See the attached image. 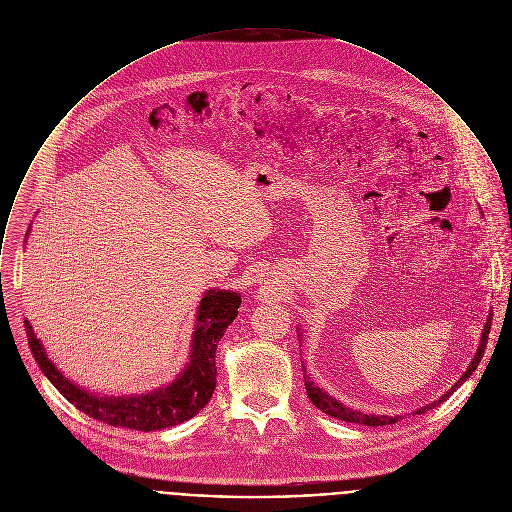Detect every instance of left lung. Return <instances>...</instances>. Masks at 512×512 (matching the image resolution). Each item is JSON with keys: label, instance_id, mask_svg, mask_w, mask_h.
<instances>
[{"label": "left lung", "instance_id": "left-lung-1", "mask_svg": "<svg viewBox=\"0 0 512 512\" xmlns=\"http://www.w3.org/2000/svg\"><path fill=\"white\" fill-rule=\"evenodd\" d=\"M489 332H491V318L487 320V324H485V330H483V336H481V345H479V349H477V355H475V359L471 361V365H469V369L461 375V379L445 393V395H441L439 397V401H435V403H431V405H425V407H421V409H417V411H413V415H421V413H425V411H429V409H433V407H437L439 403H443V401H447L451 395H453V391L459 387V385H463V381H467L469 377H471V373L477 369V365L481 363V357L485 355V347H487V340H489ZM302 371H304V381H306V391H308V397H310V401L318 407V409H322L324 413H328V415H332V417H336V419H341V421H349V423H359V425H367V427H381V425H393V423H397L399 419H403L401 415H397V417H387V415H367V413H361V411H353V409H349V407H345V405H341L340 401H336L332 395H328L326 391H322L314 381H312V377L308 375V371H306V367H302Z\"/></svg>", "mask_w": 512, "mask_h": 512}]
</instances>
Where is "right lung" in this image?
Segmentation results:
<instances>
[{
    "mask_svg": "<svg viewBox=\"0 0 512 512\" xmlns=\"http://www.w3.org/2000/svg\"><path fill=\"white\" fill-rule=\"evenodd\" d=\"M240 296L224 290H208L200 300L188 367L165 389L141 397H97L73 385L47 359L43 345L25 322V334L35 361L55 389L89 417L135 431H159L192 419L212 397L216 387V345L236 320Z\"/></svg>",
    "mask_w": 512,
    "mask_h": 512,
    "instance_id": "1",
    "label": "right lung"
}]
</instances>
